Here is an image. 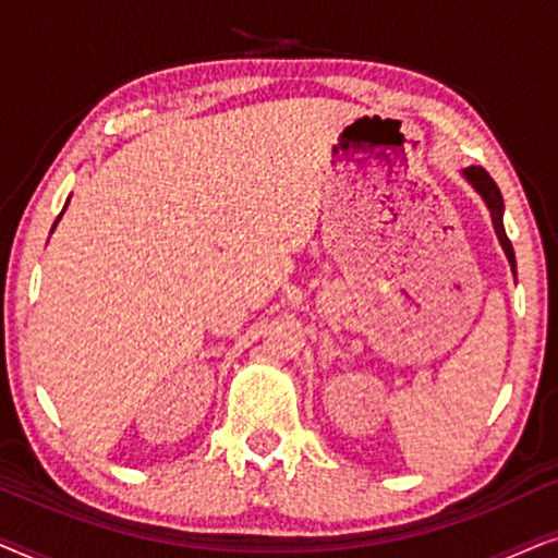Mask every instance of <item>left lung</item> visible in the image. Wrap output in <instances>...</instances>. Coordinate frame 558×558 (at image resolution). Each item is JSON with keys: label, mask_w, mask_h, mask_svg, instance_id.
Returning a JSON list of instances; mask_svg holds the SVG:
<instances>
[{"label": "left lung", "mask_w": 558, "mask_h": 558, "mask_svg": "<svg viewBox=\"0 0 558 558\" xmlns=\"http://www.w3.org/2000/svg\"><path fill=\"white\" fill-rule=\"evenodd\" d=\"M462 174H464V180H468L470 185L475 187L480 195H483V201H485V205H487V210H490V216H493V226H495V233H498L500 246H502V251H506L510 269L515 271L513 243L508 241V235H506V226H502V210H506V205H502V195H500L498 185H495V180L490 178V174H487V172L483 170V167H475V165H472V167H464Z\"/></svg>", "instance_id": "8db88e82"}]
</instances>
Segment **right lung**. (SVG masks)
<instances>
[{"label": "right lung", "mask_w": 558, "mask_h": 558, "mask_svg": "<svg viewBox=\"0 0 558 558\" xmlns=\"http://www.w3.org/2000/svg\"><path fill=\"white\" fill-rule=\"evenodd\" d=\"M60 216H63V213H60ZM60 216H58V220H60ZM58 226V223H56ZM56 226H52V228H56Z\"/></svg>", "instance_id": "1"}]
</instances>
